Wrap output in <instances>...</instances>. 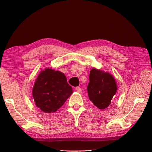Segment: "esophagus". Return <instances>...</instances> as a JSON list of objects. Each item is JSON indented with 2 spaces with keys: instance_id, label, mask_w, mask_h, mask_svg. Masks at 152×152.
<instances>
[{
  "instance_id": "esophagus-1",
  "label": "esophagus",
  "mask_w": 152,
  "mask_h": 152,
  "mask_svg": "<svg viewBox=\"0 0 152 152\" xmlns=\"http://www.w3.org/2000/svg\"><path fill=\"white\" fill-rule=\"evenodd\" d=\"M76 90L77 91H78V93H81L82 92V89L80 88V87H76V88H75Z\"/></svg>"
}]
</instances>
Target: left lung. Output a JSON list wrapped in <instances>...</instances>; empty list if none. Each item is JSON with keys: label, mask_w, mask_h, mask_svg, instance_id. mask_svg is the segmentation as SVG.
I'll return each mask as SVG.
<instances>
[{"label": "left lung", "mask_w": 152, "mask_h": 152, "mask_svg": "<svg viewBox=\"0 0 152 152\" xmlns=\"http://www.w3.org/2000/svg\"><path fill=\"white\" fill-rule=\"evenodd\" d=\"M117 91V85L111 74L93 69L89 74L88 96L93 104L99 109H105L110 104Z\"/></svg>", "instance_id": "8db88e82"}]
</instances>
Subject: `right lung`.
<instances>
[{
	"mask_svg": "<svg viewBox=\"0 0 152 152\" xmlns=\"http://www.w3.org/2000/svg\"><path fill=\"white\" fill-rule=\"evenodd\" d=\"M72 93L64 74L49 69L42 71L33 90L35 104L46 113L56 112Z\"/></svg>",
	"mask_w": 152,
	"mask_h": 152,
	"instance_id": "1",
	"label": "right lung"
}]
</instances>
